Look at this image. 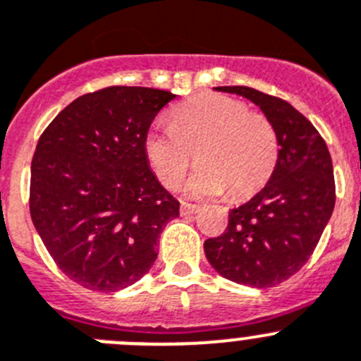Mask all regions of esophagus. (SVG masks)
<instances>
[{"label":"esophagus","mask_w":361,"mask_h":361,"mask_svg":"<svg viewBox=\"0 0 361 361\" xmlns=\"http://www.w3.org/2000/svg\"><path fill=\"white\" fill-rule=\"evenodd\" d=\"M197 210H200V207H197V204L187 203V201H181V204H180L181 216H190V214H196Z\"/></svg>","instance_id":"1"}]
</instances>
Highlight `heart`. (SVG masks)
Segmentation results:
<instances>
[{
  "instance_id": "b5f03b06",
  "label": "heart",
  "mask_w": 361,
  "mask_h": 361,
  "mask_svg": "<svg viewBox=\"0 0 361 361\" xmlns=\"http://www.w3.org/2000/svg\"><path fill=\"white\" fill-rule=\"evenodd\" d=\"M144 147L169 188L183 180L197 152L201 169L185 187L197 197L228 192L232 200H246L268 183L279 160L274 124L226 95H200L176 106L171 126H154Z\"/></svg>"
}]
</instances>
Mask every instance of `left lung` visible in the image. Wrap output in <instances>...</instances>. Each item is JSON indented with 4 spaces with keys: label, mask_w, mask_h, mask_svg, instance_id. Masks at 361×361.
I'll return each instance as SVG.
<instances>
[{
    "label": "left lung",
    "mask_w": 361,
    "mask_h": 361,
    "mask_svg": "<svg viewBox=\"0 0 361 361\" xmlns=\"http://www.w3.org/2000/svg\"><path fill=\"white\" fill-rule=\"evenodd\" d=\"M252 100L274 124L279 160L262 188L228 212V226L204 241V255L228 281L271 288L295 275L311 257L334 209L329 149L290 102L246 86H219Z\"/></svg>",
    "instance_id": "left-lung-1"
}]
</instances>
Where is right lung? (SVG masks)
I'll use <instances>...</instances> for the list:
<instances>
[{
    "label": "right lung",
    "mask_w": 361,
    "mask_h": 361,
    "mask_svg": "<svg viewBox=\"0 0 361 361\" xmlns=\"http://www.w3.org/2000/svg\"><path fill=\"white\" fill-rule=\"evenodd\" d=\"M171 92L109 86L50 122L32 158L30 216L66 277L113 293L147 274L158 237L180 216L145 157V135Z\"/></svg>",
    "instance_id": "right-lung-1"
}]
</instances>
